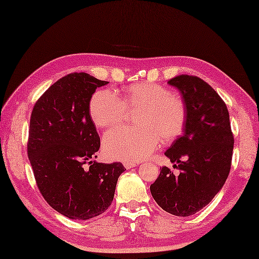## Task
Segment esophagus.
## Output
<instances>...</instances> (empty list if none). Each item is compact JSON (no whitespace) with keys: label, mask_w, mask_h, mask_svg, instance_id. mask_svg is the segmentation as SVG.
Listing matches in <instances>:
<instances>
[{"label":"esophagus","mask_w":259,"mask_h":259,"mask_svg":"<svg viewBox=\"0 0 259 259\" xmlns=\"http://www.w3.org/2000/svg\"><path fill=\"white\" fill-rule=\"evenodd\" d=\"M123 166H124L126 169H130V168H133V167L138 166V163H135V162H124Z\"/></svg>","instance_id":"34e87169"}]
</instances>
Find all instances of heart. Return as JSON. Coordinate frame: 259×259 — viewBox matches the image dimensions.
<instances>
[{"label":"heart","instance_id":"b5f03b06","mask_svg":"<svg viewBox=\"0 0 259 259\" xmlns=\"http://www.w3.org/2000/svg\"><path fill=\"white\" fill-rule=\"evenodd\" d=\"M129 111L138 110V126H119L103 136L106 155L115 160L137 162L156 149L159 141L171 142L183 134L187 109L184 100L160 84L144 82L126 88L122 100L111 90H99L92 96L90 117L98 128L117 125Z\"/></svg>","mask_w":259,"mask_h":259}]
</instances>
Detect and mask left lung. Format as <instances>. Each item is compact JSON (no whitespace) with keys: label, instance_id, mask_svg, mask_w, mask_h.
Here are the masks:
<instances>
[{"label":"left lung","instance_id":"1","mask_svg":"<svg viewBox=\"0 0 259 259\" xmlns=\"http://www.w3.org/2000/svg\"><path fill=\"white\" fill-rule=\"evenodd\" d=\"M178 88L187 109L184 134L164 152L174 168H160L150 186L153 199L175 216L196 213L212 200L226 181L234 149L226 103L207 82L180 74L168 81Z\"/></svg>","mask_w":259,"mask_h":259}]
</instances>
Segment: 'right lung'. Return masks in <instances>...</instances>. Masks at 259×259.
I'll return each instance as SVG.
<instances>
[{
	"label": "right lung",
	"mask_w": 259,
	"mask_h": 259,
	"mask_svg": "<svg viewBox=\"0 0 259 259\" xmlns=\"http://www.w3.org/2000/svg\"><path fill=\"white\" fill-rule=\"evenodd\" d=\"M107 83L84 72L70 73L37 99L31 113L27 157L37 188L71 219L87 221L106 211L125 170L121 162L91 161L100 137L89 104L97 88Z\"/></svg>",
	"instance_id": "1"
}]
</instances>
